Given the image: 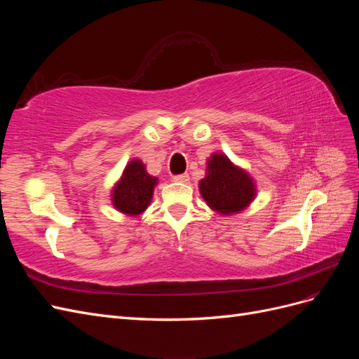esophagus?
Listing matches in <instances>:
<instances>
[{
	"label": "esophagus",
	"mask_w": 359,
	"mask_h": 359,
	"mask_svg": "<svg viewBox=\"0 0 359 359\" xmlns=\"http://www.w3.org/2000/svg\"><path fill=\"white\" fill-rule=\"evenodd\" d=\"M189 180H190L189 173H180V175L173 177V181H175V182H187Z\"/></svg>",
	"instance_id": "34e87169"
}]
</instances>
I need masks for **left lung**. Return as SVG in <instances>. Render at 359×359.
<instances>
[{"instance_id":"8db88e82","label":"left lung","mask_w":359,"mask_h":359,"mask_svg":"<svg viewBox=\"0 0 359 359\" xmlns=\"http://www.w3.org/2000/svg\"><path fill=\"white\" fill-rule=\"evenodd\" d=\"M206 205L223 215L243 211L256 196L253 180L236 168L224 154H212L206 166V177L199 181Z\"/></svg>"}]
</instances>
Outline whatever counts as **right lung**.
Here are the masks:
<instances>
[{"mask_svg":"<svg viewBox=\"0 0 359 359\" xmlns=\"http://www.w3.org/2000/svg\"><path fill=\"white\" fill-rule=\"evenodd\" d=\"M157 178L148 175L140 160H132L126 166L121 180L112 191V203L119 212L127 215L142 214L153 198Z\"/></svg>","mask_w":359,"mask_h":359,"instance_id":"obj_1","label":"right lung"}]
</instances>
